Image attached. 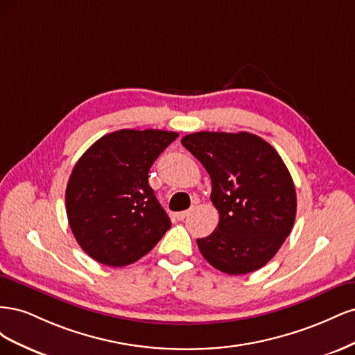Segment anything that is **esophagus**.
I'll use <instances>...</instances> for the list:
<instances>
[{
    "mask_svg": "<svg viewBox=\"0 0 355 355\" xmlns=\"http://www.w3.org/2000/svg\"><path fill=\"white\" fill-rule=\"evenodd\" d=\"M191 214V211L189 210H185V211H179V213H176V219H179V220H184L185 218H188Z\"/></svg>",
    "mask_w": 355,
    "mask_h": 355,
    "instance_id": "obj_1",
    "label": "esophagus"
}]
</instances>
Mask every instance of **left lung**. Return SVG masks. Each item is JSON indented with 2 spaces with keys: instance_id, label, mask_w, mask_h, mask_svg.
<instances>
[{
  "instance_id": "1",
  "label": "left lung",
  "mask_w": 355,
  "mask_h": 355,
  "mask_svg": "<svg viewBox=\"0 0 355 355\" xmlns=\"http://www.w3.org/2000/svg\"><path fill=\"white\" fill-rule=\"evenodd\" d=\"M182 145L207 170L219 223L198 239L201 254L230 275L259 270L293 228L296 191L282 157L262 137L240 132H198Z\"/></svg>"
}]
</instances>
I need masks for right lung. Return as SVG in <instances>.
<instances>
[{
	"mask_svg": "<svg viewBox=\"0 0 355 355\" xmlns=\"http://www.w3.org/2000/svg\"><path fill=\"white\" fill-rule=\"evenodd\" d=\"M178 136L124 128L96 141L73 166L67 214L75 240L94 261L114 268L133 263L171 227L148 173Z\"/></svg>",
	"mask_w": 355,
	"mask_h": 355,
	"instance_id": "obj_1",
	"label": "right lung"
}]
</instances>
